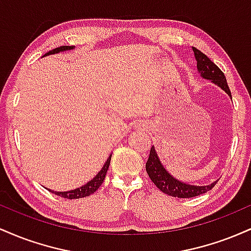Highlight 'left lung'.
<instances>
[{
	"instance_id": "8db88e82",
	"label": "left lung",
	"mask_w": 251,
	"mask_h": 251,
	"mask_svg": "<svg viewBox=\"0 0 251 251\" xmlns=\"http://www.w3.org/2000/svg\"><path fill=\"white\" fill-rule=\"evenodd\" d=\"M195 53V57L197 60V70L200 72L201 76L206 80H211L212 82L216 83L217 86L226 92L229 97H231V92H230L229 86H227L226 75L217 66L215 65L211 60L209 59L205 54H203L200 50L192 47ZM146 172H148L149 177L153 181L154 185L157 186L160 191L164 194L172 196V197L178 198H190L200 196L201 194H205L209 190H211L216 185V181H214L210 185L205 186H197V185H190V184L183 183V181L176 179L166 171L163 164L160 163L159 158H158L157 152H155L154 146H152L151 151H150L149 159L146 162Z\"/></svg>"
}]
</instances>
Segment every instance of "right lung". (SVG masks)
Listing matches in <instances>:
<instances>
[{
  "label": "right lung",
  "instance_id": "add662e5",
  "mask_svg": "<svg viewBox=\"0 0 251 251\" xmlns=\"http://www.w3.org/2000/svg\"><path fill=\"white\" fill-rule=\"evenodd\" d=\"M73 48H74V46H61V47H57V48H55V50H50L48 53H46L43 56L50 55V54L60 53V51L71 50H73ZM111 157H112V154L107 158L106 163L103 164L102 169L100 170L99 172H98V175L96 176V177H94L92 180H89L88 183H86L85 185L80 186V188H77V189L71 190V191L57 192V191H51V190H50V191L53 192V194L57 195V196H60V197L68 198V200H77V198L87 197V196L94 194V192H96L97 190L99 189L100 186H101L102 181H103V179H105L106 174H107V170H108V166H109V163H111Z\"/></svg>",
  "mask_w": 251,
  "mask_h": 251
}]
</instances>
